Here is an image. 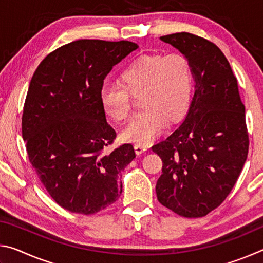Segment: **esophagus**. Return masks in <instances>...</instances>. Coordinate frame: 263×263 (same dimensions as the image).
Wrapping results in <instances>:
<instances>
[{"label":"esophagus","mask_w":263,"mask_h":263,"mask_svg":"<svg viewBox=\"0 0 263 263\" xmlns=\"http://www.w3.org/2000/svg\"><path fill=\"white\" fill-rule=\"evenodd\" d=\"M148 149V146L146 145H142V144H136L135 145V151L137 154H142L144 152H146V151Z\"/></svg>","instance_id":"obj_1"}]
</instances>
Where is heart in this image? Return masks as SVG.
<instances>
[{"mask_svg":"<svg viewBox=\"0 0 263 263\" xmlns=\"http://www.w3.org/2000/svg\"><path fill=\"white\" fill-rule=\"evenodd\" d=\"M121 86L104 84L100 91L103 112L115 121H125L131 111L128 94H137L141 109L124 128L123 138L149 144L169 122L188 111L193 99V70L181 54H141L128 62L118 75Z\"/></svg>","mask_w":263,"mask_h":263,"instance_id":"obj_1","label":"heart"}]
</instances>
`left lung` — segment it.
Listing matches in <instances>:
<instances>
[{"instance_id":"obj_1","label":"left lung","mask_w":263,"mask_h":263,"mask_svg":"<svg viewBox=\"0 0 263 263\" xmlns=\"http://www.w3.org/2000/svg\"><path fill=\"white\" fill-rule=\"evenodd\" d=\"M188 59L195 94L181 125L152 146L162 160L159 202L186 218L206 216L228 197L248 153L245 105L224 53L188 32L160 37Z\"/></svg>"}]
</instances>
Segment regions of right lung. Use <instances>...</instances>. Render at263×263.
Segmentation results:
<instances>
[{"label":"right lung","mask_w":263,"mask_h":263,"mask_svg":"<svg viewBox=\"0 0 263 263\" xmlns=\"http://www.w3.org/2000/svg\"><path fill=\"white\" fill-rule=\"evenodd\" d=\"M138 47L80 39L50 53L31 79L22 136L39 180L65 210L92 215L122 194L119 174L136 153L131 144L104 153L116 132L106 123L100 91L112 66Z\"/></svg>","instance_id":"right-lung-1"}]
</instances>
